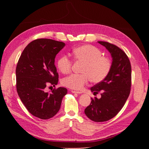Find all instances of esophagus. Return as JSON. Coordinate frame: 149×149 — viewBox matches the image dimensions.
Returning <instances> with one entry per match:
<instances>
[{"label":"esophagus","instance_id":"1","mask_svg":"<svg viewBox=\"0 0 149 149\" xmlns=\"http://www.w3.org/2000/svg\"><path fill=\"white\" fill-rule=\"evenodd\" d=\"M71 91L73 93H77V94H81V93H82V92L81 91H74V90H72Z\"/></svg>","mask_w":149,"mask_h":149}]
</instances>
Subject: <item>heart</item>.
I'll return each mask as SVG.
<instances>
[{"label":"heart","mask_w":149,"mask_h":149,"mask_svg":"<svg viewBox=\"0 0 149 149\" xmlns=\"http://www.w3.org/2000/svg\"><path fill=\"white\" fill-rule=\"evenodd\" d=\"M75 61L82 62L80 74H72L62 81L64 86L74 90H80L87 84L91 82L97 84L101 82L108 76L112 67V62L108 58L102 56L101 50L90 45L77 47L72 51ZM72 62L65 55L60 56L57 60V66L60 72L64 74L70 72Z\"/></svg>","instance_id":"b5f03b06"}]
</instances>
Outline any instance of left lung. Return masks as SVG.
<instances>
[{
    "label": "left lung",
    "mask_w": 149,
    "mask_h": 149,
    "mask_svg": "<svg viewBox=\"0 0 149 149\" xmlns=\"http://www.w3.org/2000/svg\"><path fill=\"white\" fill-rule=\"evenodd\" d=\"M98 42L109 51L112 67L104 80L91 88L94 95L101 93V98L91 99L85 114L92 121L101 122L114 118L124 106L130 93L132 67L129 58L119 47L108 42Z\"/></svg>",
    "instance_id": "left-lung-1"
}]
</instances>
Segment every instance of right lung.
Here are the masks:
<instances>
[{
	"mask_svg": "<svg viewBox=\"0 0 149 149\" xmlns=\"http://www.w3.org/2000/svg\"><path fill=\"white\" fill-rule=\"evenodd\" d=\"M64 46V42L52 39L34 40L25 48L17 62V94L27 110L40 119L54 116L67 94L64 87L54 89L50 93L45 91L47 84L55 86L58 84V74L54 59Z\"/></svg>",
	"mask_w": 149,
	"mask_h": 149,
	"instance_id": "add662e5",
	"label": "right lung"
}]
</instances>
